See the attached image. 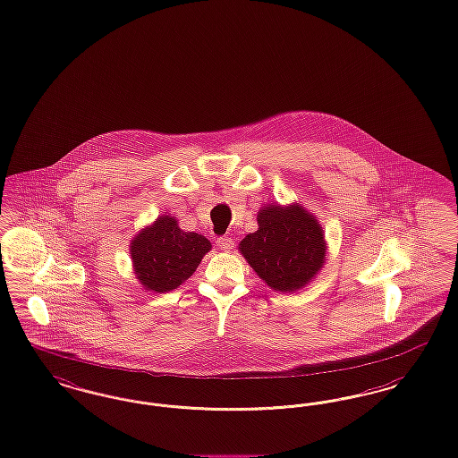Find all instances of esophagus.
Listing matches in <instances>:
<instances>
[{"mask_svg":"<svg viewBox=\"0 0 458 458\" xmlns=\"http://www.w3.org/2000/svg\"><path fill=\"white\" fill-rule=\"evenodd\" d=\"M216 245L220 247L221 250H225V252H230V250L233 249L235 242H233V238L223 237L216 240Z\"/></svg>","mask_w":458,"mask_h":458,"instance_id":"1","label":"esophagus"}]
</instances>
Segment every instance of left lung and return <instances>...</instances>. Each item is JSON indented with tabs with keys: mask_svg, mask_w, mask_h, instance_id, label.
<instances>
[{
	"mask_svg": "<svg viewBox=\"0 0 458 458\" xmlns=\"http://www.w3.org/2000/svg\"><path fill=\"white\" fill-rule=\"evenodd\" d=\"M257 225V232L238 243L256 275L277 293L310 284L327 260L326 233L313 213L300 202H271L259 209Z\"/></svg>",
	"mask_w": 458,
	"mask_h": 458,
	"instance_id": "1",
	"label": "left lung"
}]
</instances>
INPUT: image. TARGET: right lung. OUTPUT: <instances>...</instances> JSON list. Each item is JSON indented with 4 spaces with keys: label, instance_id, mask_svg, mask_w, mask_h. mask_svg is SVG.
Instances as JSON below:
<instances>
[{
    "label": "right lung",
    "instance_id": "right-lung-1",
    "mask_svg": "<svg viewBox=\"0 0 458 458\" xmlns=\"http://www.w3.org/2000/svg\"><path fill=\"white\" fill-rule=\"evenodd\" d=\"M211 250V242L194 232H183L175 216L162 215L141 228L129 243L132 271L140 284L155 293L179 288Z\"/></svg>",
    "mask_w": 458,
    "mask_h": 458
}]
</instances>
